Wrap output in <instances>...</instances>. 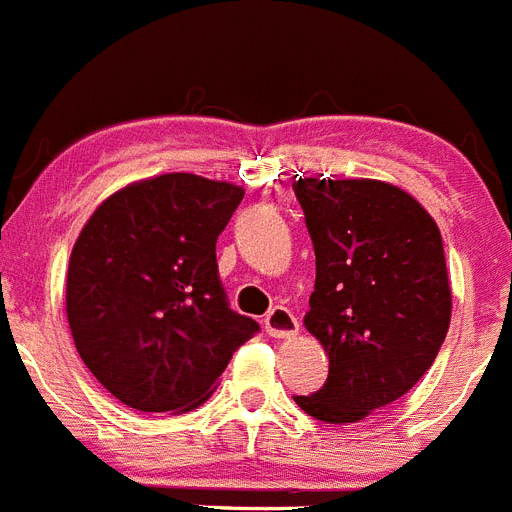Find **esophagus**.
<instances>
[{"label": "esophagus", "instance_id": "1", "mask_svg": "<svg viewBox=\"0 0 512 512\" xmlns=\"http://www.w3.org/2000/svg\"><path fill=\"white\" fill-rule=\"evenodd\" d=\"M264 329L274 339H295L300 331V323L298 318L292 316V310L282 308V305H274L264 316Z\"/></svg>", "mask_w": 512, "mask_h": 512}]
</instances>
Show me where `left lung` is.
I'll return each mask as SVG.
<instances>
[{"label": "left lung", "mask_w": 512, "mask_h": 512, "mask_svg": "<svg viewBox=\"0 0 512 512\" xmlns=\"http://www.w3.org/2000/svg\"><path fill=\"white\" fill-rule=\"evenodd\" d=\"M316 251L305 329L329 352V378L295 396L344 425L401 399L430 370L451 323L443 238L417 199L391 183H292Z\"/></svg>", "instance_id": "1"}]
</instances>
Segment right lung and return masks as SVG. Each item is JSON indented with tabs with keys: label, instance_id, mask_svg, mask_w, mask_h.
Segmentation results:
<instances>
[{
	"label": "right lung",
	"instance_id": "right-lung-1",
	"mask_svg": "<svg viewBox=\"0 0 512 512\" xmlns=\"http://www.w3.org/2000/svg\"><path fill=\"white\" fill-rule=\"evenodd\" d=\"M243 189L165 173L108 196L82 227L67 318L87 370L139 412H189L259 323L227 303L217 238Z\"/></svg>",
	"mask_w": 512,
	"mask_h": 512
}]
</instances>
